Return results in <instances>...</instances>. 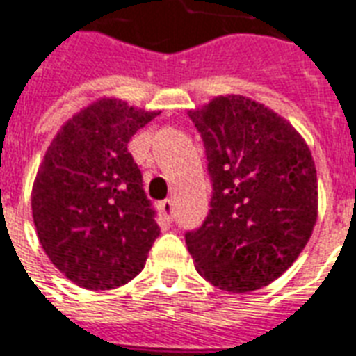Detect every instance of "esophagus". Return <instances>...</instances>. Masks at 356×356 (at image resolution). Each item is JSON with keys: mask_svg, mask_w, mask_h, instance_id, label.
Listing matches in <instances>:
<instances>
[{"mask_svg": "<svg viewBox=\"0 0 356 356\" xmlns=\"http://www.w3.org/2000/svg\"><path fill=\"white\" fill-rule=\"evenodd\" d=\"M160 211H162V214H164L168 220H170V218H172V214H173V202H172V200H164V202L160 203Z\"/></svg>", "mask_w": 356, "mask_h": 356, "instance_id": "34e87169", "label": "esophagus"}]
</instances>
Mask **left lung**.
<instances>
[{
	"mask_svg": "<svg viewBox=\"0 0 356 356\" xmlns=\"http://www.w3.org/2000/svg\"><path fill=\"white\" fill-rule=\"evenodd\" d=\"M202 134L213 197L184 235L196 270L224 291H256L286 273L317 220L310 147L289 121L243 95L188 110Z\"/></svg>",
	"mask_w": 356,
	"mask_h": 356,
	"instance_id": "obj_1",
	"label": "left lung"
}]
</instances>
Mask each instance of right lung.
<instances>
[{"instance_id":"obj_1","label":"right lung","mask_w":356,"mask_h":356,"mask_svg":"<svg viewBox=\"0 0 356 356\" xmlns=\"http://www.w3.org/2000/svg\"><path fill=\"white\" fill-rule=\"evenodd\" d=\"M119 99L74 113L46 149L31 190L42 250L76 286L106 291L142 273L160 235L130 138L159 115Z\"/></svg>"}]
</instances>
